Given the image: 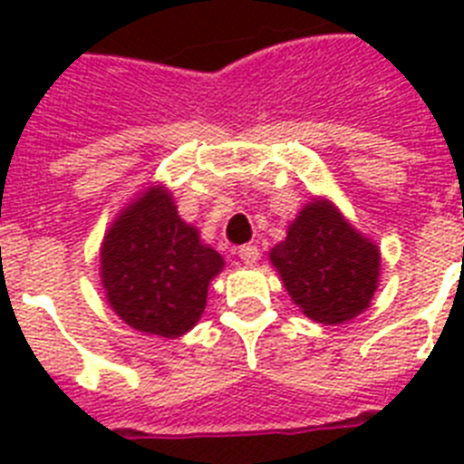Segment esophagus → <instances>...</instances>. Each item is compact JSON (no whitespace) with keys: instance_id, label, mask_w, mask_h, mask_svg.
Returning a JSON list of instances; mask_svg holds the SVG:
<instances>
[{"instance_id":"esophagus-1","label":"esophagus","mask_w":464,"mask_h":464,"mask_svg":"<svg viewBox=\"0 0 464 464\" xmlns=\"http://www.w3.org/2000/svg\"><path fill=\"white\" fill-rule=\"evenodd\" d=\"M239 260L244 262L246 267H253L257 260H260V248L253 244H246L239 248Z\"/></svg>"}]
</instances>
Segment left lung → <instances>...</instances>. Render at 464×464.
I'll return each instance as SVG.
<instances>
[{"instance_id": "1", "label": "left lung", "mask_w": 464, "mask_h": 464, "mask_svg": "<svg viewBox=\"0 0 464 464\" xmlns=\"http://www.w3.org/2000/svg\"><path fill=\"white\" fill-rule=\"evenodd\" d=\"M269 257L295 304L315 323L351 321L374 297L379 248L323 199L304 207Z\"/></svg>"}]
</instances>
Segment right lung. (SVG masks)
<instances>
[{"instance_id": "1", "label": "right lung", "mask_w": 464, "mask_h": 464, "mask_svg": "<svg viewBox=\"0 0 464 464\" xmlns=\"http://www.w3.org/2000/svg\"><path fill=\"white\" fill-rule=\"evenodd\" d=\"M220 269L223 257L199 244L162 188L127 207L102 248L109 304L127 325L158 337H181L199 321Z\"/></svg>"}]
</instances>
